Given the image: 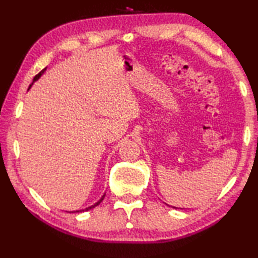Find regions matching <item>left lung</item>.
<instances>
[{
  "mask_svg": "<svg viewBox=\"0 0 258 258\" xmlns=\"http://www.w3.org/2000/svg\"><path fill=\"white\" fill-rule=\"evenodd\" d=\"M175 208H176V207H175Z\"/></svg>",
  "mask_w": 258,
  "mask_h": 258,
  "instance_id": "left-lung-1",
  "label": "left lung"
}]
</instances>
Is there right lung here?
I'll return each mask as SVG.
<instances>
[{
	"label": "right lung",
	"instance_id": "right-lung-1",
	"mask_svg": "<svg viewBox=\"0 0 258 258\" xmlns=\"http://www.w3.org/2000/svg\"><path fill=\"white\" fill-rule=\"evenodd\" d=\"M45 70H46V68H45L44 70H42L40 73H38L37 75H35V76H34V79H33V82H32V83H31V85L29 86V90H30V89H31V87H32L33 83H34V82H36V81H37L38 79H40V78H41V76H42V74L45 72ZM104 197H105V194H104V195H103V196L101 197V200H100V201H98V202H96L94 205H92V206H89V207H86V208H84V210H79V211H75L74 213H80V212L82 213V212H85V211H90V210H92V208H94L95 206H97V205H100V204H101V202H102V201L104 200ZM70 213H71V212H70ZM72 213H73V212H72Z\"/></svg>",
	"mask_w": 258,
	"mask_h": 258
}]
</instances>
